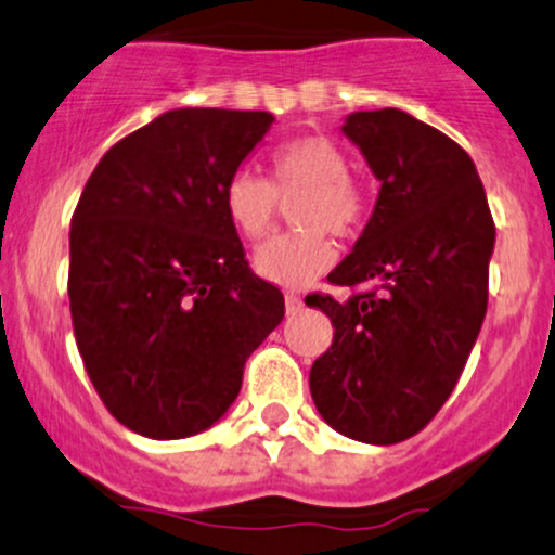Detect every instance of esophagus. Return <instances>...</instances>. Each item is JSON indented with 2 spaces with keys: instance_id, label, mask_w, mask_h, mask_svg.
Here are the masks:
<instances>
[{
  "instance_id": "1",
  "label": "esophagus",
  "mask_w": 555,
  "mask_h": 555,
  "mask_svg": "<svg viewBox=\"0 0 555 555\" xmlns=\"http://www.w3.org/2000/svg\"><path fill=\"white\" fill-rule=\"evenodd\" d=\"M301 309H304L301 296L285 294V311H288V314H298V311H301Z\"/></svg>"
}]
</instances>
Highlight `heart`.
<instances>
[{"instance_id":"1","label":"heart","mask_w":555,"mask_h":555,"mask_svg":"<svg viewBox=\"0 0 555 555\" xmlns=\"http://www.w3.org/2000/svg\"><path fill=\"white\" fill-rule=\"evenodd\" d=\"M272 180L235 170L222 189V207L230 225L244 238H261L275 225L280 198H296L291 207L298 230L280 233L254 251V272L267 283L301 288L327 270L335 248L325 230L351 235L364 217V202L348 180V162L333 141L307 135L283 143L270 157Z\"/></svg>"}]
</instances>
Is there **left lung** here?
<instances>
[{"instance_id":"obj_1","label":"left lung","mask_w":555,"mask_h":555,"mask_svg":"<svg viewBox=\"0 0 555 555\" xmlns=\"http://www.w3.org/2000/svg\"><path fill=\"white\" fill-rule=\"evenodd\" d=\"M379 180L370 222L330 272L359 288L307 298L333 322L311 364L317 412L351 440L393 446L440 412L488 311L495 225L469 154L409 112H351L344 128Z\"/></svg>"}]
</instances>
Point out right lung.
I'll return each instance as SVG.
<instances>
[{"mask_svg": "<svg viewBox=\"0 0 555 555\" xmlns=\"http://www.w3.org/2000/svg\"><path fill=\"white\" fill-rule=\"evenodd\" d=\"M275 117L170 109L117 141L70 225L73 330L109 414L143 438L204 433L285 317L248 267L222 189Z\"/></svg>", "mask_w": 555, "mask_h": 555, "instance_id": "obj_1", "label": "right lung"}]
</instances>
